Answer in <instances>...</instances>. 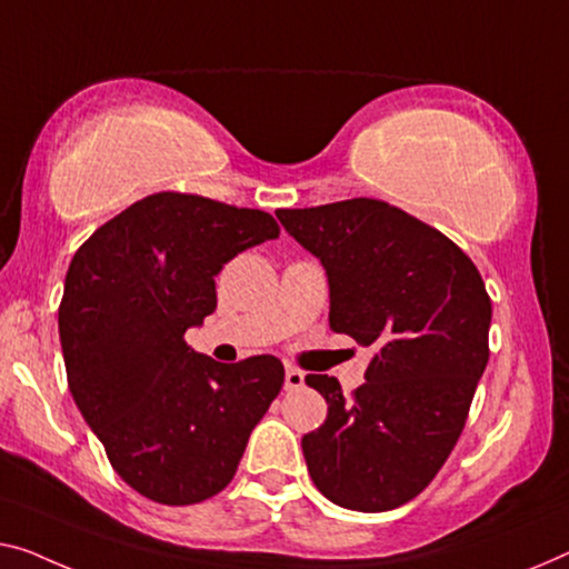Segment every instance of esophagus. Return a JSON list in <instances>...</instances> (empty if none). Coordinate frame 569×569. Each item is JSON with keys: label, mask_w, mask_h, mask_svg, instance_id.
Returning a JSON list of instances; mask_svg holds the SVG:
<instances>
[{"label": "esophagus", "mask_w": 569, "mask_h": 569, "mask_svg": "<svg viewBox=\"0 0 569 569\" xmlns=\"http://www.w3.org/2000/svg\"><path fill=\"white\" fill-rule=\"evenodd\" d=\"M283 388H286V391H299V388H303V372L296 370V368H286Z\"/></svg>", "instance_id": "esophagus-1"}]
</instances>
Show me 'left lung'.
Masks as SVG:
<instances>
[{"label": "left lung", "mask_w": 569, "mask_h": 569, "mask_svg": "<svg viewBox=\"0 0 569 569\" xmlns=\"http://www.w3.org/2000/svg\"><path fill=\"white\" fill-rule=\"evenodd\" d=\"M276 217L325 268L332 332L376 350L350 398L335 378L307 376L329 406L301 439L309 475L337 506L391 511L429 486L462 435L488 366L486 283L452 240L386 201Z\"/></svg>", "instance_id": "left-lung-1"}]
</instances>
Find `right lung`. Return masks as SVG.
I'll return each instance as SVG.
<instances>
[{
	"label": "right lung",
	"mask_w": 569,
	"mask_h": 569,
	"mask_svg": "<svg viewBox=\"0 0 569 569\" xmlns=\"http://www.w3.org/2000/svg\"><path fill=\"white\" fill-rule=\"evenodd\" d=\"M278 232L260 209L160 191L101 224L68 266V388L114 472L150 501L189 506L227 488L281 391L273 355L224 366L183 342L217 309L224 262Z\"/></svg>",
	"instance_id": "right-lung-1"
}]
</instances>
